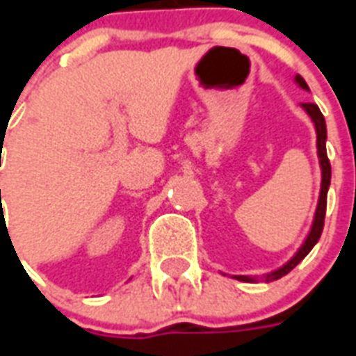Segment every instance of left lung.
Instances as JSON below:
<instances>
[{
	"mask_svg": "<svg viewBox=\"0 0 356 356\" xmlns=\"http://www.w3.org/2000/svg\"><path fill=\"white\" fill-rule=\"evenodd\" d=\"M296 85L299 88H303V90L309 92V85L305 83V79L301 75H296ZM301 107L303 111L310 116L312 123H314L316 127V147H318V159H320V168H321V188H320V200H318V207H316L314 212V220H312V225H310V231L307 234V238L301 243V248L296 251L292 259L288 260L286 264H282L281 268H277V270L270 271V273H266L260 279L266 282L270 281H277V279H281L282 275H286L288 271H292L296 266L301 262V260L310 253V249L314 248L318 240L321 236V231H323V222H325V211H327V192H329V184H331V162L327 159V149H325V140H327V125H325V118H323V114H321L320 107L316 105V103H301ZM234 279L238 281H245V282H254L257 281V277H249V275H234Z\"/></svg>",
	"mask_w": 356,
	"mask_h": 356,
	"instance_id": "obj_1",
	"label": "left lung"
}]
</instances>
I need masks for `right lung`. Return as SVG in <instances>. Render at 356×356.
<instances>
[{
  "mask_svg": "<svg viewBox=\"0 0 356 356\" xmlns=\"http://www.w3.org/2000/svg\"><path fill=\"white\" fill-rule=\"evenodd\" d=\"M0 192H1V190H0Z\"/></svg>",
  "mask_w": 356,
  "mask_h": 356,
  "instance_id": "obj_1",
  "label": "right lung"
}]
</instances>
